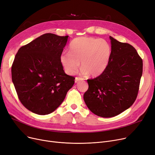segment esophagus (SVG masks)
<instances>
[{
    "label": "esophagus",
    "instance_id": "34e87169",
    "mask_svg": "<svg viewBox=\"0 0 155 155\" xmlns=\"http://www.w3.org/2000/svg\"><path fill=\"white\" fill-rule=\"evenodd\" d=\"M82 79L81 78H78V77H76L75 79V83H77L79 81H80V80H82Z\"/></svg>",
    "mask_w": 155,
    "mask_h": 155
}]
</instances>
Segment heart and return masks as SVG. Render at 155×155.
Returning <instances> with one entry per match:
<instances>
[{"mask_svg": "<svg viewBox=\"0 0 155 155\" xmlns=\"http://www.w3.org/2000/svg\"><path fill=\"white\" fill-rule=\"evenodd\" d=\"M111 56V47L103 39L78 37L70 45L69 52L63 53L60 61L70 75L75 74L81 62V73L97 77L104 71Z\"/></svg>", "mask_w": 155, "mask_h": 155, "instance_id": "b5f03b06", "label": "heart"}]
</instances>
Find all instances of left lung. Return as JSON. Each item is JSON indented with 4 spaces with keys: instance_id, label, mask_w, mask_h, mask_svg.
Wrapping results in <instances>:
<instances>
[{
    "instance_id": "left-lung-1",
    "label": "left lung",
    "mask_w": 155,
    "mask_h": 155,
    "mask_svg": "<svg viewBox=\"0 0 155 155\" xmlns=\"http://www.w3.org/2000/svg\"><path fill=\"white\" fill-rule=\"evenodd\" d=\"M111 51L104 71L87 80L84 101L94 114L104 118L117 116L135 101L143 74V60L133 46L110 37Z\"/></svg>"
}]
</instances>
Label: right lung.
Wrapping results in <instances>:
<instances>
[{
  "label": "right lung",
  "mask_w": 155,
  "mask_h": 155,
  "mask_svg": "<svg viewBox=\"0 0 155 155\" xmlns=\"http://www.w3.org/2000/svg\"><path fill=\"white\" fill-rule=\"evenodd\" d=\"M68 38L45 33L16 54L11 68L13 84L22 104L37 115L55 111L75 83L60 61Z\"/></svg>",
  "instance_id": "1"
}]
</instances>
